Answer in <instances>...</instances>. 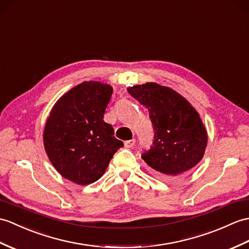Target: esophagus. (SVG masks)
<instances>
[{"label": "esophagus", "mask_w": 249, "mask_h": 249, "mask_svg": "<svg viewBox=\"0 0 249 249\" xmlns=\"http://www.w3.org/2000/svg\"><path fill=\"white\" fill-rule=\"evenodd\" d=\"M125 147H127V148H130V147H132L136 144V140L135 139H131V140H128V141H125Z\"/></svg>", "instance_id": "esophagus-1"}]
</instances>
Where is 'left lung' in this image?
Masks as SVG:
<instances>
[{
	"instance_id": "obj_1",
	"label": "left lung",
	"mask_w": 249,
	"mask_h": 249,
	"mask_svg": "<svg viewBox=\"0 0 249 249\" xmlns=\"http://www.w3.org/2000/svg\"><path fill=\"white\" fill-rule=\"evenodd\" d=\"M127 91L148 109L155 130L153 145L142 159L161 178L187 175L203 159L207 146V130L198 112L176 91L156 83Z\"/></svg>"
}]
</instances>
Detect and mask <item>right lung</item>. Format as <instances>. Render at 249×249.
I'll return each mask as SVG.
<instances>
[{
  "label": "right lung",
  "instance_id": "add662e5",
  "mask_svg": "<svg viewBox=\"0 0 249 249\" xmlns=\"http://www.w3.org/2000/svg\"><path fill=\"white\" fill-rule=\"evenodd\" d=\"M112 87L84 82L63 94L46 121L43 143L52 164L61 176L75 183L100 179L122 141L104 121Z\"/></svg>",
  "mask_w": 249,
  "mask_h": 249
}]
</instances>
